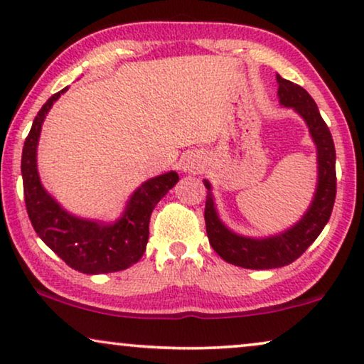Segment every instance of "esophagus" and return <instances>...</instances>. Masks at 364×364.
I'll list each match as a JSON object with an SVG mask.
<instances>
[{"mask_svg":"<svg viewBox=\"0 0 364 364\" xmlns=\"http://www.w3.org/2000/svg\"><path fill=\"white\" fill-rule=\"evenodd\" d=\"M181 168L183 172H198L202 168V157L196 156V154H187L182 157Z\"/></svg>","mask_w":364,"mask_h":364,"instance_id":"34e87169","label":"esophagus"}]
</instances>
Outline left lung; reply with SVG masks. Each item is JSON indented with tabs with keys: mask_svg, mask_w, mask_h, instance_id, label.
<instances>
[{
	"mask_svg": "<svg viewBox=\"0 0 364 364\" xmlns=\"http://www.w3.org/2000/svg\"><path fill=\"white\" fill-rule=\"evenodd\" d=\"M278 101L283 107H290L300 114L308 126L310 136L316 146L318 182L315 196L295 225L270 237H245L230 230L218 217L212 196V186L203 181L207 187L205 227L208 242L223 260L232 265L250 268V270H270L290 265L303 252L316 240L330 220L333 203L336 197V152L330 129L323 121L313 97L298 84L287 81L277 74Z\"/></svg>",
	"mask_w": 364,
	"mask_h": 364,
	"instance_id": "1",
	"label": "left lung"
}]
</instances>
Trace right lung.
<instances>
[{
  "label": "right lung",
  "mask_w": 364,
  "mask_h": 364,
  "mask_svg": "<svg viewBox=\"0 0 364 364\" xmlns=\"http://www.w3.org/2000/svg\"><path fill=\"white\" fill-rule=\"evenodd\" d=\"M66 91L68 87L56 92L39 109L24 141L21 176L29 220L39 238L74 270L87 275L126 270L146 252L151 213L178 182V173L171 171L144 182L127 200L122 215L112 223L69 213L43 187L38 172V142L43 122L53 104Z\"/></svg>",
  "instance_id": "1"
}]
</instances>
